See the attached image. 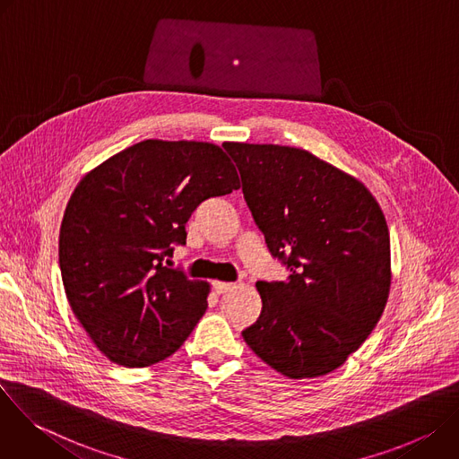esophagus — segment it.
<instances>
[{
  "label": "esophagus",
  "mask_w": 459,
  "mask_h": 459,
  "mask_svg": "<svg viewBox=\"0 0 459 459\" xmlns=\"http://www.w3.org/2000/svg\"><path fill=\"white\" fill-rule=\"evenodd\" d=\"M236 289V283H229V281H214V290L218 294H225Z\"/></svg>",
  "instance_id": "34e87169"
}]
</instances>
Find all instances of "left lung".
I'll use <instances>...</instances> for the list:
<instances>
[{"instance_id":"left-lung-1","label":"left lung","mask_w":459,"mask_h":459,"mask_svg":"<svg viewBox=\"0 0 459 459\" xmlns=\"http://www.w3.org/2000/svg\"><path fill=\"white\" fill-rule=\"evenodd\" d=\"M245 202L287 281H257L264 301L243 340L290 379L342 367L377 325L390 292V236L354 176L308 151L227 142Z\"/></svg>"}]
</instances>
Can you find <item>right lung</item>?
Listing matches in <instances>:
<instances>
[{"label":"right lung","mask_w":459,"mask_h":459,"mask_svg":"<svg viewBox=\"0 0 459 459\" xmlns=\"http://www.w3.org/2000/svg\"><path fill=\"white\" fill-rule=\"evenodd\" d=\"M239 188L221 147L145 140L87 172L59 229L69 305L112 363L151 367L174 354L207 310L211 285L167 269L202 202Z\"/></svg>","instance_id":"obj_1"}]
</instances>
